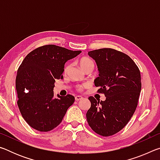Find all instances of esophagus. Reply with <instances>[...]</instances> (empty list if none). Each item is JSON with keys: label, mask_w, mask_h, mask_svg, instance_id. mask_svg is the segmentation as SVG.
I'll return each mask as SVG.
<instances>
[{"label": "esophagus", "mask_w": 160, "mask_h": 160, "mask_svg": "<svg viewBox=\"0 0 160 160\" xmlns=\"http://www.w3.org/2000/svg\"><path fill=\"white\" fill-rule=\"evenodd\" d=\"M82 99V97H81V96H75V101H79V100H80V99Z\"/></svg>", "instance_id": "1"}]
</instances>
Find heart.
Instances as JSON below:
<instances>
[{
    "label": "heart",
    "instance_id": "obj_1",
    "mask_svg": "<svg viewBox=\"0 0 160 160\" xmlns=\"http://www.w3.org/2000/svg\"><path fill=\"white\" fill-rule=\"evenodd\" d=\"M80 66L81 67V68H82L83 70H85L87 68H88L89 66H94V63L90 58H89L88 57H83L80 60ZM70 67H71L70 63H67L66 65V66L64 68L65 73H66V72H68ZM84 87H85V85H78L77 86L78 90L82 91Z\"/></svg>",
    "mask_w": 160,
    "mask_h": 160
}]
</instances>
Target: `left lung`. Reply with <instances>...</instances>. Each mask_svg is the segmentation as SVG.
<instances>
[{"label": "left lung", "mask_w": 160, "mask_h": 160, "mask_svg": "<svg viewBox=\"0 0 160 160\" xmlns=\"http://www.w3.org/2000/svg\"><path fill=\"white\" fill-rule=\"evenodd\" d=\"M88 55L96 61L99 77L94 80L98 93L105 101L89 97L91 107L86 113L92 131L110 136L122 130L133 115L141 90L140 72L131 57L111 48L91 51Z\"/></svg>", "instance_id": "8db88e82"}]
</instances>
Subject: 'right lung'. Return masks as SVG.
<instances>
[{"instance_id":"add662e5","label":"right lung","mask_w":160,"mask_h":160,"mask_svg":"<svg viewBox=\"0 0 160 160\" xmlns=\"http://www.w3.org/2000/svg\"><path fill=\"white\" fill-rule=\"evenodd\" d=\"M81 52L48 44L35 48L24 58L18 68L15 88L19 109L32 128L48 132L61 123L75 97L67 94L54 98V83L63 78L66 62Z\"/></svg>"}]
</instances>
